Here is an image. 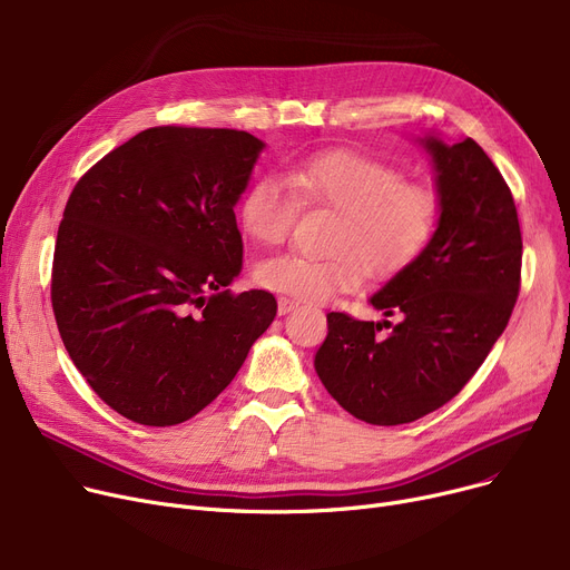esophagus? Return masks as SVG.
Wrapping results in <instances>:
<instances>
[{
  "mask_svg": "<svg viewBox=\"0 0 570 570\" xmlns=\"http://www.w3.org/2000/svg\"><path fill=\"white\" fill-rule=\"evenodd\" d=\"M295 307H297V303L291 301V297H279V301H277V312H279V316L293 312Z\"/></svg>",
  "mask_w": 570,
  "mask_h": 570,
  "instance_id": "1",
  "label": "esophagus"
}]
</instances>
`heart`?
<instances>
[{
	"instance_id": "1",
	"label": "heart",
	"mask_w": 570,
	"mask_h": 570,
	"mask_svg": "<svg viewBox=\"0 0 570 570\" xmlns=\"http://www.w3.org/2000/svg\"><path fill=\"white\" fill-rule=\"evenodd\" d=\"M379 159L333 149L295 161L286 179L263 175L237 207L239 228L258 245H279L297 205L325 207L337 222L325 239L333 256L282 254L256 265V282L295 301L323 303L361 286L365 269L387 277L425 252L439 222L436 194Z\"/></svg>"
}]
</instances>
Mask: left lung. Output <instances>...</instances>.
<instances>
[{
	"instance_id": "obj_1",
	"label": "left lung",
	"mask_w": 570,
	"mask_h": 570,
	"mask_svg": "<svg viewBox=\"0 0 570 570\" xmlns=\"http://www.w3.org/2000/svg\"><path fill=\"white\" fill-rule=\"evenodd\" d=\"M415 142L430 155L439 222L425 252L370 297L397 323L331 312L314 355L325 391L370 425L413 423L451 402L485 363L520 293L522 233L499 168L471 138L428 131Z\"/></svg>"
}]
</instances>
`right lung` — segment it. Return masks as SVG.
<instances>
[{
  "label": "right lung",
  "instance_id": "right-lung-1",
  "mask_svg": "<svg viewBox=\"0 0 570 570\" xmlns=\"http://www.w3.org/2000/svg\"><path fill=\"white\" fill-rule=\"evenodd\" d=\"M265 142L235 129L155 127L89 168L65 207L52 309L73 365L149 428L203 411L277 314L243 273L235 205Z\"/></svg>",
  "mask_w": 570,
  "mask_h": 570
}]
</instances>
